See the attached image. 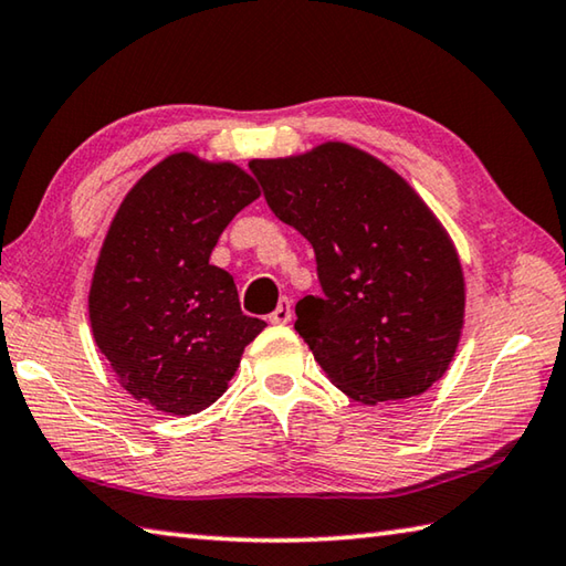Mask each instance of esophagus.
<instances>
[{
  "instance_id": "34e87169",
  "label": "esophagus",
  "mask_w": 566,
  "mask_h": 566,
  "mask_svg": "<svg viewBox=\"0 0 566 566\" xmlns=\"http://www.w3.org/2000/svg\"><path fill=\"white\" fill-rule=\"evenodd\" d=\"M291 315H293L291 301L289 298H281V303H277V308L271 315H268V321L277 323V325H285V323H291Z\"/></svg>"
}]
</instances>
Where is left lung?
<instances>
[{
	"mask_svg": "<svg viewBox=\"0 0 566 566\" xmlns=\"http://www.w3.org/2000/svg\"><path fill=\"white\" fill-rule=\"evenodd\" d=\"M265 203L315 251L323 295L295 305V331L348 398L422 395L460 343L464 277L450 235L410 184L360 148L328 142L255 158Z\"/></svg>",
	"mask_w": 566,
	"mask_h": 566,
	"instance_id": "1",
	"label": "left lung"
}]
</instances>
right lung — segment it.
<instances>
[{
  "instance_id": "right-lung-1",
  "label": "right lung",
  "mask_w": 566,
  "mask_h": 566,
  "mask_svg": "<svg viewBox=\"0 0 566 566\" xmlns=\"http://www.w3.org/2000/svg\"><path fill=\"white\" fill-rule=\"evenodd\" d=\"M261 196L235 164L174 154L138 178L98 253L88 321L128 395L171 415L206 410L265 328L208 258L223 228Z\"/></svg>"
}]
</instances>
